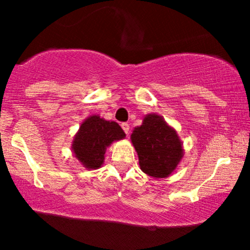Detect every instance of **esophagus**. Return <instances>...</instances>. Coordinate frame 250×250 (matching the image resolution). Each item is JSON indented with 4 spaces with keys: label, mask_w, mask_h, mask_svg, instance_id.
Here are the masks:
<instances>
[{
    "label": "esophagus",
    "mask_w": 250,
    "mask_h": 250,
    "mask_svg": "<svg viewBox=\"0 0 250 250\" xmlns=\"http://www.w3.org/2000/svg\"><path fill=\"white\" fill-rule=\"evenodd\" d=\"M121 127H122L123 131H125V134H129V129H130V127H129V125H128V123H122V125H121Z\"/></svg>",
    "instance_id": "obj_1"
}]
</instances>
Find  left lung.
<instances>
[{
  "mask_svg": "<svg viewBox=\"0 0 250 250\" xmlns=\"http://www.w3.org/2000/svg\"><path fill=\"white\" fill-rule=\"evenodd\" d=\"M141 170L154 179L168 177L185 155L183 143L175 129L162 116L151 113L130 135Z\"/></svg>",
  "mask_w": 250,
  "mask_h": 250,
  "instance_id": "obj_1",
  "label": "left lung"
}]
</instances>
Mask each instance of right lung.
<instances>
[{"mask_svg":"<svg viewBox=\"0 0 250 250\" xmlns=\"http://www.w3.org/2000/svg\"><path fill=\"white\" fill-rule=\"evenodd\" d=\"M125 137V131L115 121H107L99 115H90L80 125L71 142V151L85 169L102 167L104 154L111 143Z\"/></svg>","mask_w":250,"mask_h":250,"instance_id":"1","label":"right lung"}]
</instances>
